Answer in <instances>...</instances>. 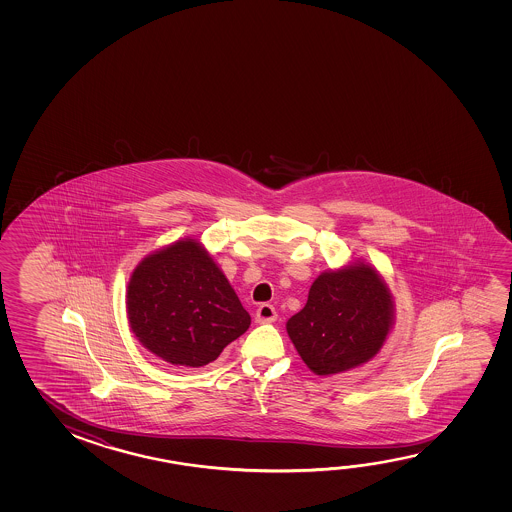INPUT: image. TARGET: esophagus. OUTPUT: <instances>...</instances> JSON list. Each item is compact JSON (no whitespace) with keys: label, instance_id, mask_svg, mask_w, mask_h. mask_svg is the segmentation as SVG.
<instances>
[{"label":"esophagus","instance_id":"34e87169","mask_svg":"<svg viewBox=\"0 0 512 512\" xmlns=\"http://www.w3.org/2000/svg\"><path fill=\"white\" fill-rule=\"evenodd\" d=\"M277 318V310H275L273 305H269V303H262L259 309H257V314H255L257 323H273V321H277Z\"/></svg>","mask_w":512,"mask_h":512}]
</instances>
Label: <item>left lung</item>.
<instances>
[{
  "instance_id": "1",
  "label": "left lung",
  "mask_w": 512,
  "mask_h": 512,
  "mask_svg": "<svg viewBox=\"0 0 512 512\" xmlns=\"http://www.w3.org/2000/svg\"><path fill=\"white\" fill-rule=\"evenodd\" d=\"M391 321L386 284L375 269L353 264L314 280L305 307L287 321V334L316 375H332L375 357Z\"/></svg>"
}]
</instances>
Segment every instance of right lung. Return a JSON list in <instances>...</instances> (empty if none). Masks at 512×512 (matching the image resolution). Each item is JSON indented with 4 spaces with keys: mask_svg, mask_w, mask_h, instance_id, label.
Returning a JSON list of instances; mask_svg holds the SVG:
<instances>
[{
    "mask_svg": "<svg viewBox=\"0 0 512 512\" xmlns=\"http://www.w3.org/2000/svg\"><path fill=\"white\" fill-rule=\"evenodd\" d=\"M126 298L135 337L182 368L216 361L252 323L223 271L194 239L148 255L134 269Z\"/></svg>",
    "mask_w": 512,
    "mask_h": 512,
    "instance_id": "add662e5",
    "label": "right lung"
}]
</instances>
